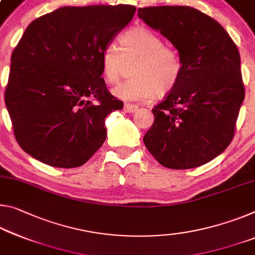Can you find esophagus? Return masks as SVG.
<instances>
[{"instance_id":"1","label":"esophagus","mask_w":255,"mask_h":255,"mask_svg":"<svg viewBox=\"0 0 255 255\" xmlns=\"http://www.w3.org/2000/svg\"><path fill=\"white\" fill-rule=\"evenodd\" d=\"M137 109H138V107H136V106H132V104H125V107H124V110L126 111L127 113H132V112H135Z\"/></svg>"}]
</instances>
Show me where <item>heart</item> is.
<instances>
[{
    "instance_id": "1",
    "label": "heart",
    "mask_w": 255,
    "mask_h": 255,
    "mask_svg": "<svg viewBox=\"0 0 255 255\" xmlns=\"http://www.w3.org/2000/svg\"><path fill=\"white\" fill-rule=\"evenodd\" d=\"M121 48L109 43L101 54L103 76L109 84H117L126 71V63L137 61L134 78L117 86L113 93L126 101H146L170 93L183 71L181 59L175 48L147 28L137 26L120 37Z\"/></svg>"
}]
</instances>
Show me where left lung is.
Returning a JSON list of instances; mask_svg holds the SVG:
<instances>
[{"label":"left lung","instance_id":"8db88e82","mask_svg":"<svg viewBox=\"0 0 255 255\" xmlns=\"http://www.w3.org/2000/svg\"><path fill=\"white\" fill-rule=\"evenodd\" d=\"M137 14L170 40L183 63L178 84L152 109L145 146L165 168L200 167L221 154L235 132L245 96L236 44L191 6L139 7Z\"/></svg>","mask_w":255,"mask_h":255}]
</instances>
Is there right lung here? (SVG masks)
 I'll list each match as a JSON object with an SVG mask.
<instances>
[{"label": "right lung", "instance_id": "add662e5", "mask_svg": "<svg viewBox=\"0 0 255 255\" xmlns=\"http://www.w3.org/2000/svg\"><path fill=\"white\" fill-rule=\"evenodd\" d=\"M135 11L128 4L63 6L27 27L4 100L15 139L34 159L76 168L102 146L106 118L124 103L101 78V54Z\"/></svg>", "mask_w": 255, "mask_h": 255}]
</instances>
